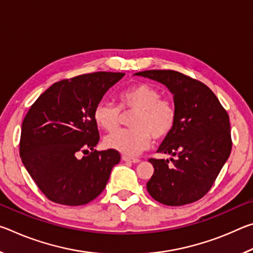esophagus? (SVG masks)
Masks as SVG:
<instances>
[{
    "label": "esophagus",
    "instance_id": "1",
    "mask_svg": "<svg viewBox=\"0 0 253 253\" xmlns=\"http://www.w3.org/2000/svg\"><path fill=\"white\" fill-rule=\"evenodd\" d=\"M122 158H123V161H125V162H130V163H139V160H138V158H135V157H129V156H126V155H124Z\"/></svg>",
    "mask_w": 253,
    "mask_h": 253
}]
</instances>
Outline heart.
<instances>
[{"label": "heart", "instance_id": "b5f03b06", "mask_svg": "<svg viewBox=\"0 0 253 253\" xmlns=\"http://www.w3.org/2000/svg\"><path fill=\"white\" fill-rule=\"evenodd\" d=\"M119 106L101 101L93 110L98 126L115 131L121 125L122 110L135 111L129 119L130 128L106 137V147L126 155H135L146 149L154 138L161 142L172 134L177 111L169 98L162 97L161 90L148 84H137L119 93Z\"/></svg>", "mask_w": 253, "mask_h": 253}]
</instances>
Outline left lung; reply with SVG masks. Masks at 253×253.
<instances>
[{
	"instance_id": "8db88e82",
	"label": "left lung",
	"mask_w": 253,
	"mask_h": 253,
	"mask_svg": "<svg viewBox=\"0 0 253 253\" xmlns=\"http://www.w3.org/2000/svg\"><path fill=\"white\" fill-rule=\"evenodd\" d=\"M137 76L164 84L174 95L177 119L158 148L169 160L149 158L154 174L147 191L169 207L196 202L211 190L232 149L230 119L207 84L174 70H146Z\"/></svg>"
}]
</instances>
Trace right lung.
<instances>
[{
	"label": "right lung",
	"instance_id": "add662e5",
	"mask_svg": "<svg viewBox=\"0 0 253 253\" xmlns=\"http://www.w3.org/2000/svg\"><path fill=\"white\" fill-rule=\"evenodd\" d=\"M124 75L99 71L60 80L30 107L21 129L20 156L48 200L78 207L105 190L121 154L93 148L99 142L93 110Z\"/></svg>",
	"mask_w": 253,
	"mask_h": 253
}]
</instances>
